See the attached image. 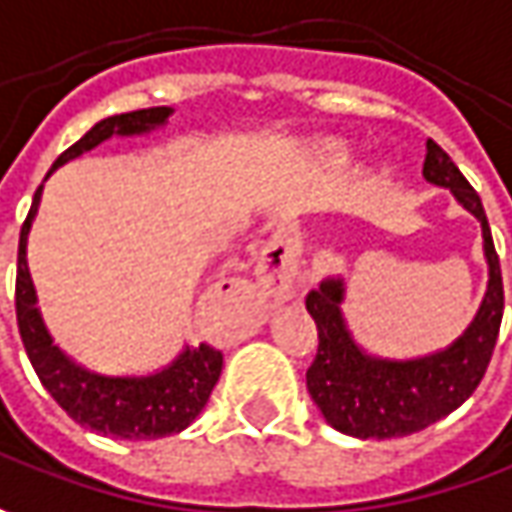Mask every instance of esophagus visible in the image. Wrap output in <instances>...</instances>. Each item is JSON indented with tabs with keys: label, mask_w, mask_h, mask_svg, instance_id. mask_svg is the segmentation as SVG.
I'll list each match as a JSON object with an SVG mask.
<instances>
[{
	"label": "esophagus",
	"mask_w": 512,
	"mask_h": 512,
	"mask_svg": "<svg viewBox=\"0 0 512 512\" xmlns=\"http://www.w3.org/2000/svg\"><path fill=\"white\" fill-rule=\"evenodd\" d=\"M300 272V255H297V243L289 232H277L266 249L260 252L255 274L260 289L269 291L274 297H289L294 291V280Z\"/></svg>",
	"instance_id": "34e87169"
}]
</instances>
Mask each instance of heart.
Masks as SVG:
<instances>
[{
    "mask_svg": "<svg viewBox=\"0 0 512 512\" xmlns=\"http://www.w3.org/2000/svg\"><path fill=\"white\" fill-rule=\"evenodd\" d=\"M323 152H326L328 158H345V155H348V147L340 144V141H328L326 147H323Z\"/></svg>",
    "mask_w": 512,
    "mask_h": 512,
    "instance_id": "b5f03b06",
    "label": "heart"
}]
</instances>
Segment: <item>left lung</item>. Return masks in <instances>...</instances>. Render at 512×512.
<instances>
[{
	"label": "left lung",
	"mask_w": 512,
	"mask_h": 512,
	"mask_svg": "<svg viewBox=\"0 0 512 512\" xmlns=\"http://www.w3.org/2000/svg\"><path fill=\"white\" fill-rule=\"evenodd\" d=\"M422 175L431 184L450 189L453 198L482 223L490 272L487 294L465 334L445 351L419 360H382L362 351L345 326L340 309L345 286L340 277H328L320 289L309 291L306 309L317 323L320 345L306 371V385L328 425L357 439L408 436L456 411L485 377L502 326V266L490 238L482 198L467 184L448 152L431 138Z\"/></svg>",
	"instance_id": "1"
}]
</instances>
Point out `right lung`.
Segmentation results:
<instances>
[{"instance_id":"1","label":"right lung","mask_w":512,"mask_h":512,"mask_svg":"<svg viewBox=\"0 0 512 512\" xmlns=\"http://www.w3.org/2000/svg\"><path fill=\"white\" fill-rule=\"evenodd\" d=\"M172 107H150L135 113L110 115L98 121L90 133H84L56 158L53 169L93 150L110 135H141L161 127ZM50 169V172H53ZM47 172V178H50ZM42 186L36 189L30 212L19 235V260H16V323L25 343L33 371L39 374L50 397L62 405L70 419L90 431L115 436V439H161L169 433H181L201 414L215 382L221 377L223 354L212 345L184 348L178 360L150 377H104L81 368L64 354L47 334L42 314L36 309V289L27 272V232L39 212Z\"/></svg>"}]
</instances>
